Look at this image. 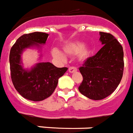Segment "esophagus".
Returning <instances> with one entry per match:
<instances>
[{"mask_svg": "<svg viewBox=\"0 0 133 133\" xmlns=\"http://www.w3.org/2000/svg\"><path fill=\"white\" fill-rule=\"evenodd\" d=\"M77 71V68L76 67H73V66H71V67L69 68V73H75V72H76Z\"/></svg>", "mask_w": 133, "mask_h": 133, "instance_id": "esophagus-1", "label": "esophagus"}]
</instances>
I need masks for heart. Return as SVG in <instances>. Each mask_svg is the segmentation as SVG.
Masks as SVG:
<instances>
[{
  "instance_id": "obj_1",
  "label": "heart",
  "mask_w": 133,
  "mask_h": 133,
  "mask_svg": "<svg viewBox=\"0 0 133 133\" xmlns=\"http://www.w3.org/2000/svg\"><path fill=\"white\" fill-rule=\"evenodd\" d=\"M83 46L82 42L78 41L70 42L64 46V52L67 55H75L78 54L79 59L85 60L91 54V51L88 46L83 47ZM51 54L53 57L56 60L60 61H64L66 60L65 55L58 49H54L52 50Z\"/></svg>"
}]
</instances>
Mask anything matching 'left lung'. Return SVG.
<instances>
[{"label":"left lung","mask_w":133,"mask_h":133,"mask_svg":"<svg viewBox=\"0 0 133 133\" xmlns=\"http://www.w3.org/2000/svg\"><path fill=\"white\" fill-rule=\"evenodd\" d=\"M103 46L95 56L85 60L79 70L83 77L79 92L88 98H106L118 87L124 72L123 47L109 33L99 32Z\"/></svg>","instance_id":"8db88e82"}]
</instances>
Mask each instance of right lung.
I'll return each mask as SVG.
<instances>
[{
	"label": "right lung",
	"mask_w": 133,
	"mask_h": 133,
	"mask_svg": "<svg viewBox=\"0 0 133 133\" xmlns=\"http://www.w3.org/2000/svg\"><path fill=\"white\" fill-rule=\"evenodd\" d=\"M49 34L34 32L21 36L10 50L9 64L11 77L15 89L24 98L39 102L52 95L58 85V79L65 73L68 68H58L51 62H40L25 69L23 66L21 55L23 51L31 47H41Z\"/></svg>",
	"instance_id": "right-lung-1"
}]
</instances>
